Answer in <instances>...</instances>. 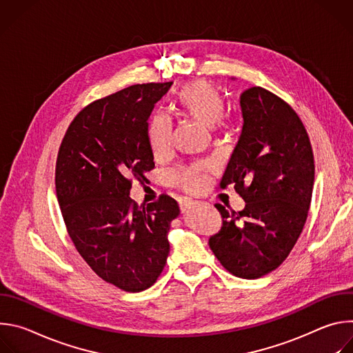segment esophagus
Returning a JSON list of instances; mask_svg holds the SVG:
<instances>
[{
    "label": "esophagus",
    "mask_w": 353,
    "mask_h": 353,
    "mask_svg": "<svg viewBox=\"0 0 353 353\" xmlns=\"http://www.w3.org/2000/svg\"><path fill=\"white\" fill-rule=\"evenodd\" d=\"M196 201H192V199H185L184 203L181 204V208H184V210H192V208H195L196 207Z\"/></svg>",
    "instance_id": "esophagus-1"
}]
</instances>
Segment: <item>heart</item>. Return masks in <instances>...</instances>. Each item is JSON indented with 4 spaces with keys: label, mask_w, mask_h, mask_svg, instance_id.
<instances>
[{
    "label": "heart",
    "mask_w": 353,
    "mask_h": 353,
    "mask_svg": "<svg viewBox=\"0 0 353 353\" xmlns=\"http://www.w3.org/2000/svg\"><path fill=\"white\" fill-rule=\"evenodd\" d=\"M172 110L185 120L215 131L222 125L225 100L222 93L208 82L195 81L180 88L170 103ZM148 142L157 158L163 157L169 148V127L162 117H152L148 124ZM170 181L185 190L195 191L203 181L199 170L181 169L170 173Z\"/></svg>",
    "instance_id": "obj_1"
}]
</instances>
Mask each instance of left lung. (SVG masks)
Instances as JSON below:
<instances>
[{"label":"left lung","instance_id":"1","mask_svg":"<svg viewBox=\"0 0 353 353\" xmlns=\"http://www.w3.org/2000/svg\"><path fill=\"white\" fill-rule=\"evenodd\" d=\"M243 127L221 188L244 199L240 212L216 204L221 230L210 247L234 276L257 279L289 256L306 223L314 157L297 113L272 92L253 86L240 96Z\"/></svg>","mask_w":353,"mask_h":353}]
</instances>
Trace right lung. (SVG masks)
I'll use <instances>...</instances> for the list:
<instances>
[{
    "label": "right lung",
    "instance_id": "add662e5",
    "mask_svg": "<svg viewBox=\"0 0 353 353\" xmlns=\"http://www.w3.org/2000/svg\"><path fill=\"white\" fill-rule=\"evenodd\" d=\"M173 82L132 85L82 109L70 124L56 163V191L68 234L86 264L125 292L152 286L170 251L168 233L180 214L161 195L138 207L132 180L155 168L148 119Z\"/></svg>",
    "mask_w": 353,
    "mask_h": 353
}]
</instances>
